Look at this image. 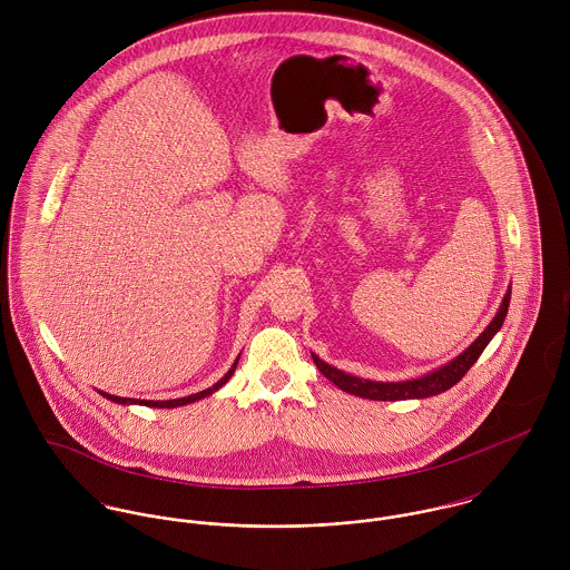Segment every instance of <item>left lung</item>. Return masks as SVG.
Instances as JSON below:
<instances>
[{
  "mask_svg": "<svg viewBox=\"0 0 570 570\" xmlns=\"http://www.w3.org/2000/svg\"><path fill=\"white\" fill-rule=\"evenodd\" d=\"M509 301H511V285L500 303V309L495 312L493 321L485 326V331L454 360H450L448 364L414 377V380H404V382H375V380H364L351 373H344L331 364L323 362L318 355L312 353L318 371L325 375L328 382H333L340 391L351 393L355 397H364V400H375V402H402V400H425L439 393H445L448 389H452L454 384H459L463 380V375L474 366V362L481 357V353L485 351L491 337L500 331V326L507 318L509 312Z\"/></svg>",
  "mask_w": 570,
  "mask_h": 570,
  "instance_id": "1",
  "label": "left lung"
}]
</instances>
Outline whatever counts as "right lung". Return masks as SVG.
I'll use <instances>...</instances> for the list:
<instances>
[{"instance_id":"obj_1","label":"right lung","mask_w":570,"mask_h":570,"mask_svg":"<svg viewBox=\"0 0 570 570\" xmlns=\"http://www.w3.org/2000/svg\"><path fill=\"white\" fill-rule=\"evenodd\" d=\"M237 362H239V357L235 360V364L230 366V371L215 384V386H210V389H206V391H202V393H195V395H188V397H179V400H166V402H154V400H131V397H116V395H109V393H102V391H98L102 397H107L109 402H114V404H122V406H131V404H138V406H147V407H177V406H186V404H193V402H199V400H204V397H210L215 391H219L230 377H233V373H235V368H237Z\"/></svg>"}]
</instances>
